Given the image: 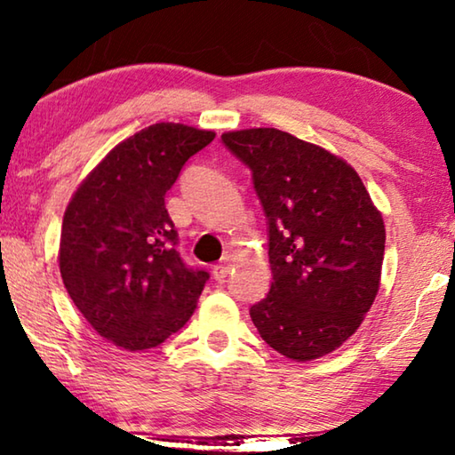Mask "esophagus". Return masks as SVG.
<instances>
[{"instance_id":"esophagus-1","label":"esophagus","mask_w":455,"mask_h":455,"mask_svg":"<svg viewBox=\"0 0 455 455\" xmlns=\"http://www.w3.org/2000/svg\"><path fill=\"white\" fill-rule=\"evenodd\" d=\"M230 268H233V259H230L228 255L222 257L220 263L212 267V276H214V279H217V281H225L227 275L230 273Z\"/></svg>"}]
</instances>
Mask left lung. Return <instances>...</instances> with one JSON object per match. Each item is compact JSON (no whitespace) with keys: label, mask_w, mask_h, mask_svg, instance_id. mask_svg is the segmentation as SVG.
Wrapping results in <instances>:
<instances>
[{"label":"left lung","mask_w":455,"mask_h":455,"mask_svg":"<svg viewBox=\"0 0 455 455\" xmlns=\"http://www.w3.org/2000/svg\"><path fill=\"white\" fill-rule=\"evenodd\" d=\"M251 168L268 219L273 283L251 307L259 335L292 361L319 359L355 333L381 283L385 225L355 168L276 128L222 134Z\"/></svg>","instance_id":"obj_1"}]
</instances>
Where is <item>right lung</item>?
<instances>
[{"label":"right lung","mask_w":455,"mask_h":455,"mask_svg":"<svg viewBox=\"0 0 455 455\" xmlns=\"http://www.w3.org/2000/svg\"><path fill=\"white\" fill-rule=\"evenodd\" d=\"M212 130L158 122L126 138L82 180L60 236V273L92 329L126 351L164 343L196 309L209 279L174 249L164 195Z\"/></svg>","instance_id":"right-lung-1"}]
</instances>
